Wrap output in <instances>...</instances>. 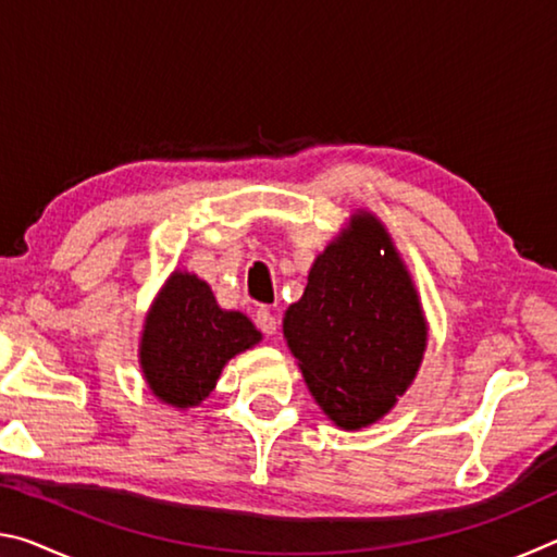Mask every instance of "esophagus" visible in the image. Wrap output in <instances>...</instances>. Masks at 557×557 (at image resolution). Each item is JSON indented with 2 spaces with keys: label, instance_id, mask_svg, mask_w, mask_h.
Returning <instances> with one entry per match:
<instances>
[{
  "label": "esophagus",
  "instance_id": "obj_1",
  "mask_svg": "<svg viewBox=\"0 0 557 557\" xmlns=\"http://www.w3.org/2000/svg\"><path fill=\"white\" fill-rule=\"evenodd\" d=\"M256 324L262 334H268V336L277 334V319H275V314L268 312V309H260V312L256 314Z\"/></svg>",
  "mask_w": 557,
  "mask_h": 557
}]
</instances>
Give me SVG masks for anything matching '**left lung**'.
<instances>
[{"label":"left lung","mask_w":557,"mask_h":557,"mask_svg":"<svg viewBox=\"0 0 557 557\" xmlns=\"http://www.w3.org/2000/svg\"><path fill=\"white\" fill-rule=\"evenodd\" d=\"M282 334L309 393L342 430L388 414L428 351L420 292L379 215L356 209L314 258Z\"/></svg>","instance_id":"1"}]
</instances>
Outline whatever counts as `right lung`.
Masks as SVG:
<instances>
[{"instance_id":"add662e5","label":"right lung","mask_w":557,"mask_h":557,"mask_svg":"<svg viewBox=\"0 0 557 557\" xmlns=\"http://www.w3.org/2000/svg\"><path fill=\"white\" fill-rule=\"evenodd\" d=\"M260 342L256 324L243 312L223 309L209 282L174 270L145 314L139 369L159 403L184 412L209 398L231 358Z\"/></svg>"}]
</instances>
